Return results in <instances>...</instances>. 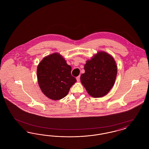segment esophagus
Masks as SVG:
<instances>
[{"label":"esophagus","mask_w":149,"mask_h":149,"mask_svg":"<svg viewBox=\"0 0 149 149\" xmlns=\"http://www.w3.org/2000/svg\"><path fill=\"white\" fill-rule=\"evenodd\" d=\"M76 79H77V81L79 82V81H80V76H78V77H77Z\"/></svg>","instance_id":"1"}]
</instances>
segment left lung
<instances>
[{"label": "left lung", "mask_w": 149, "mask_h": 149, "mask_svg": "<svg viewBox=\"0 0 149 149\" xmlns=\"http://www.w3.org/2000/svg\"><path fill=\"white\" fill-rule=\"evenodd\" d=\"M84 70L80 81L88 93L94 98L107 94L114 85L117 74L113 57L106 52H98L86 61Z\"/></svg>", "instance_id": "left-lung-1"}]
</instances>
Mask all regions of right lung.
Listing matches in <instances>:
<instances>
[{
	"mask_svg": "<svg viewBox=\"0 0 149 149\" xmlns=\"http://www.w3.org/2000/svg\"><path fill=\"white\" fill-rule=\"evenodd\" d=\"M71 67L58 53L45 57L37 66L38 85L49 98L57 100L66 97L77 81L71 74Z\"/></svg>",
	"mask_w": 149,
	"mask_h": 149,
	"instance_id": "obj_1",
	"label": "right lung"
}]
</instances>
